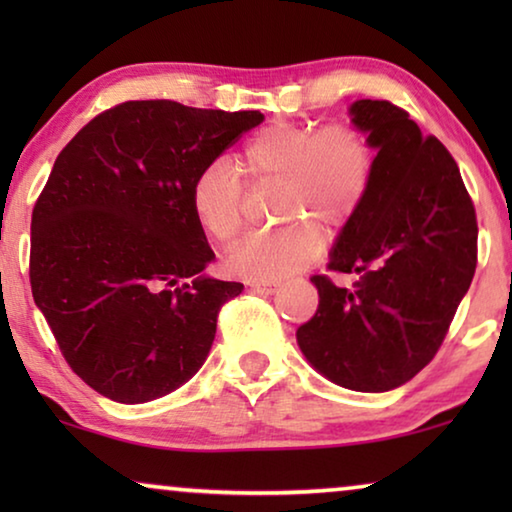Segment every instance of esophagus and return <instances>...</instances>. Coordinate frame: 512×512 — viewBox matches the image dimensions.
Wrapping results in <instances>:
<instances>
[{"mask_svg": "<svg viewBox=\"0 0 512 512\" xmlns=\"http://www.w3.org/2000/svg\"><path fill=\"white\" fill-rule=\"evenodd\" d=\"M247 286L261 293H275L279 289V282H272V279H251V282H247Z\"/></svg>", "mask_w": 512, "mask_h": 512, "instance_id": "obj_1", "label": "esophagus"}]
</instances>
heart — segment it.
I'll list each match as a JSON object with an SVG mask.
<instances>
[{"label": "heart", "instance_id": "obj_1", "mask_svg": "<svg viewBox=\"0 0 512 512\" xmlns=\"http://www.w3.org/2000/svg\"><path fill=\"white\" fill-rule=\"evenodd\" d=\"M375 172V149L354 123L324 128L275 123L263 128L226 163L195 177L191 209L202 233L228 244L244 223V186L275 184L272 216L284 226L244 237L226 256V268L244 279H277L305 268L321 242L340 235L359 212Z\"/></svg>", "mask_w": 512, "mask_h": 512}]
</instances>
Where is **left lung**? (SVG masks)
<instances>
[{
	"label": "left lung",
	"mask_w": 512,
	"mask_h": 512,
	"mask_svg": "<svg viewBox=\"0 0 512 512\" xmlns=\"http://www.w3.org/2000/svg\"><path fill=\"white\" fill-rule=\"evenodd\" d=\"M352 123L366 132L375 172L359 212L314 275L319 307L296 331L305 359L354 391H389L412 380L443 345L478 265V221L459 167L408 111L359 100Z\"/></svg>",
	"instance_id": "8db88e82"
}]
</instances>
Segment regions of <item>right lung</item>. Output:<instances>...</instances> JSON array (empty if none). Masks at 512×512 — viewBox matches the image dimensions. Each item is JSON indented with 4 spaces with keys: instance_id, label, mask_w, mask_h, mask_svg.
<instances>
[{
    "instance_id": "right-lung-1",
    "label": "right lung",
    "mask_w": 512,
    "mask_h": 512,
    "mask_svg": "<svg viewBox=\"0 0 512 512\" xmlns=\"http://www.w3.org/2000/svg\"><path fill=\"white\" fill-rule=\"evenodd\" d=\"M261 111L172 100L116 104L60 151L32 209L30 284L69 368L116 403H146L198 373L240 282L214 258L191 186Z\"/></svg>"
}]
</instances>
